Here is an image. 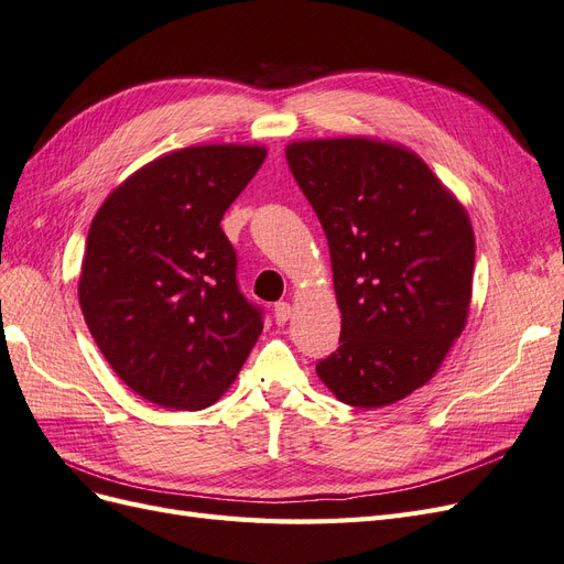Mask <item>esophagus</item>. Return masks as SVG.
Instances as JSON below:
<instances>
[{
    "mask_svg": "<svg viewBox=\"0 0 564 564\" xmlns=\"http://www.w3.org/2000/svg\"><path fill=\"white\" fill-rule=\"evenodd\" d=\"M272 311H275V322L278 324H286V319L292 317V305H289L286 301L275 303V308H272Z\"/></svg>",
    "mask_w": 564,
    "mask_h": 564,
    "instance_id": "esophagus-1",
    "label": "esophagus"
}]
</instances>
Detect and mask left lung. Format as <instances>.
<instances>
[{"label":"left lung","mask_w":564,"mask_h":564,"mask_svg":"<svg viewBox=\"0 0 564 564\" xmlns=\"http://www.w3.org/2000/svg\"><path fill=\"white\" fill-rule=\"evenodd\" d=\"M286 162L327 235L340 308V346L317 377L352 406L398 402L433 379L466 327L470 218L402 145L299 141Z\"/></svg>","instance_id":"obj_1"}]
</instances>
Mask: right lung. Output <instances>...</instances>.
I'll return each instance as SVG.
<instances>
[{
    "mask_svg": "<svg viewBox=\"0 0 564 564\" xmlns=\"http://www.w3.org/2000/svg\"><path fill=\"white\" fill-rule=\"evenodd\" d=\"M265 160L261 145H193L145 164L100 204L79 305L108 365L166 409L216 402L263 332L220 228Z\"/></svg>",
    "mask_w": 564,
    "mask_h": 564,
    "instance_id": "obj_1",
    "label": "right lung"
}]
</instances>
